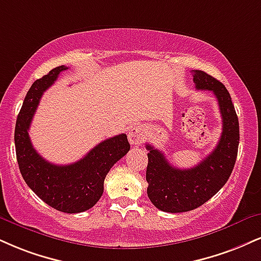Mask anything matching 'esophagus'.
<instances>
[{"label":"esophagus","instance_id":"34e87169","mask_svg":"<svg viewBox=\"0 0 261 261\" xmlns=\"http://www.w3.org/2000/svg\"><path fill=\"white\" fill-rule=\"evenodd\" d=\"M144 136H146V133H144V128L141 126L131 127L127 134L128 141H130V143L134 144V146H140V144H142L144 141Z\"/></svg>","mask_w":261,"mask_h":261}]
</instances>
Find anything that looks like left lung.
<instances>
[{
	"mask_svg": "<svg viewBox=\"0 0 261 261\" xmlns=\"http://www.w3.org/2000/svg\"><path fill=\"white\" fill-rule=\"evenodd\" d=\"M197 90H208L218 99L222 133L218 144L198 165L190 169L172 166L164 153L146 144L149 150L146 180L153 205L166 213L190 212L212 198L227 182L236 163L240 124L231 96L224 84L202 70H192Z\"/></svg>",
	"mask_w": 261,
	"mask_h": 261,
	"instance_id": "8db88e82",
	"label": "left lung"
}]
</instances>
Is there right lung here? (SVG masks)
<instances>
[{"label": "right lung", "mask_w": 261, "mask_h": 261, "mask_svg": "<svg viewBox=\"0 0 261 261\" xmlns=\"http://www.w3.org/2000/svg\"><path fill=\"white\" fill-rule=\"evenodd\" d=\"M67 67L61 65L31 85L17 118L14 143L24 181L39 198L59 212L75 214L92 208L103 194L105 178L113 165L130 150L125 134L97 144L80 161L56 165L45 161L33 147L29 127L43 92Z\"/></svg>", "instance_id": "obj_1"}]
</instances>
